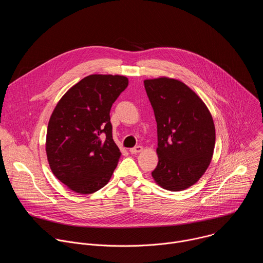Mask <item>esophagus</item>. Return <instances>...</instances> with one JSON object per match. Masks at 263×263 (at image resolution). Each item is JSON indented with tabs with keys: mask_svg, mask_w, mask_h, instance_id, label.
<instances>
[{
	"mask_svg": "<svg viewBox=\"0 0 263 263\" xmlns=\"http://www.w3.org/2000/svg\"><path fill=\"white\" fill-rule=\"evenodd\" d=\"M142 151V146L141 145H137V146H134L132 148H130V153L131 154H137L139 152Z\"/></svg>",
	"mask_w": 263,
	"mask_h": 263,
	"instance_id": "obj_1",
	"label": "esophagus"
}]
</instances>
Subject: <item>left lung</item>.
<instances>
[{
    "instance_id": "left-lung-1",
    "label": "left lung",
    "mask_w": 263,
    "mask_h": 263,
    "mask_svg": "<svg viewBox=\"0 0 263 263\" xmlns=\"http://www.w3.org/2000/svg\"><path fill=\"white\" fill-rule=\"evenodd\" d=\"M157 122L158 164L152 172L162 189L180 192L194 185L210 164L215 128L204 102L183 82L144 80Z\"/></svg>"
}]
</instances>
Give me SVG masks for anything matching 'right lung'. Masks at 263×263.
<instances>
[{"mask_svg":"<svg viewBox=\"0 0 263 263\" xmlns=\"http://www.w3.org/2000/svg\"><path fill=\"white\" fill-rule=\"evenodd\" d=\"M127 86L124 76L90 74L55 107L47 131L48 161L72 192L96 193L114 174L122 153L112 137L110 109Z\"/></svg>","mask_w":263,"mask_h":263,"instance_id":"obj_1","label":"right lung"}]
</instances>
